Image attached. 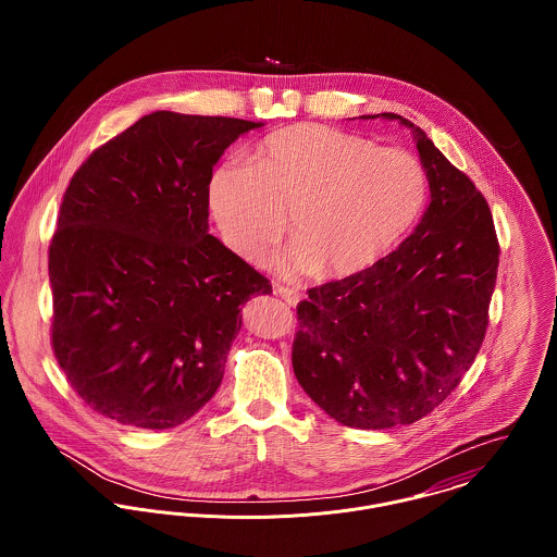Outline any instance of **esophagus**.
<instances>
[{
    "instance_id": "esophagus-1",
    "label": "esophagus",
    "mask_w": 557,
    "mask_h": 557,
    "mask_svg": "<svg viewBox=\"0 0 557 557\" xmlns=\"http://www.w3.org/2000/svg\"><path fill=\"white\" fill-rule=\"evenodd\" d=\"M276 294L289 305V307H296L300 300H302V294L298 292V289H292V287H283V285H278L276 287Z\"/></svg>"
}]
</instances>
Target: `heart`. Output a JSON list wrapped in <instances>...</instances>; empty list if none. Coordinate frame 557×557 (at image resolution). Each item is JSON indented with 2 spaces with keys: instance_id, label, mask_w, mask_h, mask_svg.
<instances>
[{
  "instance_id": "b5f03b06",
  "label": "heart",
  "mask_w": 557,
  "mask_h": 557,
  "mask_svg": "<svg viewBox=\"0 0 557 557\" xmlns=\"http://www.w3.org/2000/svg\"><path fill=\"white\" fill-rule=\"evenodd\" d=\"M426 201V173L405 150L321 124H296L265 137L250 164L221 162L208 180V206L221 238L255 263L285 236L281 274L349 276L380 261Z\"/></svg>"
}]
</instances>
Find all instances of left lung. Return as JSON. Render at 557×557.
Listing matches in <instances>:
<instances>
[{
	"instance_id": "left-lung-1",
	"label": "left lung",
	"mask_w": 557,
	"mask_h": 557,
	"mask_svg": "<svg viewBox=\"0 0 557 557\" xmlns=\"http://www.w3.org/2000/svg\"><path fill=\"white\" fill-rule=\"evenodd\" d=\"M409 128L431 203L397 250L298 305L292 362L305 393L345 426L393 429L431 413L482 345L499 246L474 182Z\"/></svg>"
}]
</instances>
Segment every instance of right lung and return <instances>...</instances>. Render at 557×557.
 Listing matches in <instances>:
<instances>
[{"label": "right lung", "mask_w": 557, "mask_h": 557, "mask_svg": "<svg viewBox=\"0 0 557 557\" xmlns=\"http://www.w3.org/2000/svg\"><path fill=\"white\" fill-rule=\"evenodd\" d=\"M261 126L154 111L73 175L49 246L51 341L94 411L171 429L221 386L242 307L272 285L208 234V180Z\"/></svg>", "instance_id": "obj_1"}]
</instances>
